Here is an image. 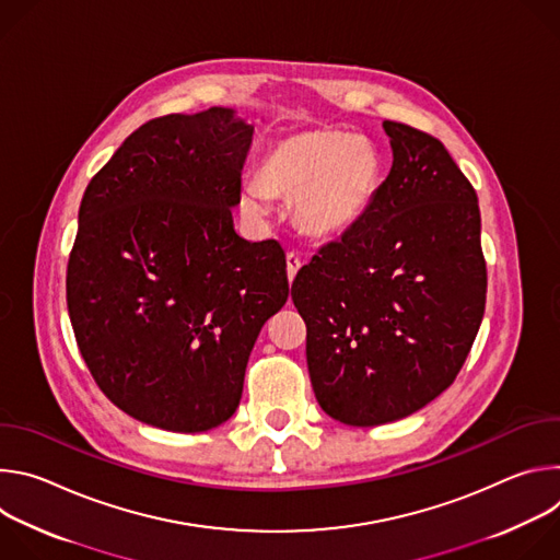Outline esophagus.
<instances>
[{"mask_svg": "<svg viewBox=\"0 0 560 560\" xmlns=\"http://www.w3.org/2000/svg\"><path fill=\"white\" fill-rule=\"evenodd\" d=\"M285 264H288V268H285V270H288V279L292 281V279L296 277L299 268L303 266V261H301V257H299L296 253H288V255H285Z\"/></svg>", "mask_w": 560, "mask_h": 560, "instance_id": "34e87169", "label": "esophagus"}]
</instances>
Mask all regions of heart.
Returning <instances> with one entry per match:
<instances>
[{
    "instance_id": "obj_1",
    "label": "heart",
    "mask_w": 560,
    "mask_h": 560,
    "mask_svg": "<svg viewBox=\"0 0 560 560\" xmlns=\"http://www.w3.org/2000/svg\"><path fill=\"white\" fill-rule=\"evenodd\" d=\"M259 179L244 186V208L266 214L270 197L294 199V221L305 234L337 238L370 210L381 184V156L368 139L343 130H301L266 152Z\"/></svg>"
}]
</instances>
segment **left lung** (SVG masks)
I'll list each match as a JSON object with an SVG mask.
<instances>
[{
  "mask_svg": "<svg viewBox=\"0 0 560 560\" xmlns=\"http://www.w3.org/2000/svg\"><path fill=\"white\" fill-rule=\"evenodd\" d=\"M383 130L394 159L370 210L292 281L316 401L357 428L410 417L454 383L488 292L471 184L436 137Z\"/></svg>",
  "mask_w": 560,
  "mask_h": 560,
  "instance_id": "obj_1",
  "label": "left lung"
}]
</instances>
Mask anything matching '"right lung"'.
Masks as SVG:
<instances>
[{"label":"right lung","mask_w":560,"mask_h":560,"mask_svg":"<svg viewBox=\"0 0 560 560\" xmlns=\"http://www.w3.org/2000/svg\"><path fill=\"white\" fill-rule=\"evenodd\" d=\"M255 126L232 108L137 128L91 179L66 301L95 383L128 417L206 432L242 401L255 341L288 301L285 253L234 232Z\"/></svg>","instance_id":"1"}]
</instances>
